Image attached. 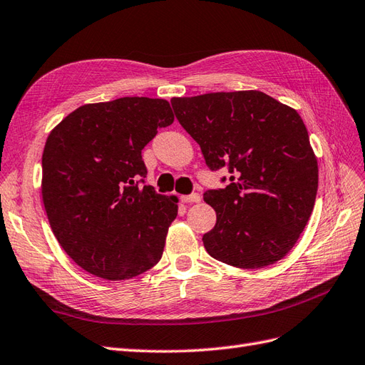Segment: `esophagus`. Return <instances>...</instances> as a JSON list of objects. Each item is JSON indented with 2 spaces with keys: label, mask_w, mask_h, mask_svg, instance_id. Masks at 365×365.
Here are the masks:
<instances>
[{
  "label": "esophagus",
  "mask_w": 365,
  "mask_h": 365,
  "mask_svg": "<svg viewBox=\"0 0 365 365\" xmlns=\"http://www.w3.org/2000/svg\"><path fill=\"white\" fill-rule=\"evenodd\" d=\"M200 194H197V192H192V194H190V195H182V202H185V203H197V202H200Z\"/></svg>",
  "instance_id": "esophagus-1"
}]
</instances>
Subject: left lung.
Listing matches in <instances>:
<instances>
[{
    "label": "left lung",
    "mask_w": 365,
    "mask_h": 365,
    "mask_svg": "<svg viewBox=\"0 0 365 365\" xmlns=\"http://www.w3.org/2000/svg\"><path fill=\"white\" fill-rule=\"evenodd\" d=\"M171 106L207 168L231 174L225 188L203 195L217 212L203 235L207 254L242 269L277 263L304 231L317 199L318 163L303 119L257 90L173 98Z\"/></svg>",
    "instance_id": "left-lung-1"
}]
</instances>
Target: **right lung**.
Listing matches in <instances>:
<instances>
[{
    "mask_svg": "<svg viewBox=\"0 0 365 365\" xmlns=\"http://www.w3.org/2000/svg\"><path fill=\"white\" fill-rule=\"evenodd\" d=\"M174 120L165 99L87 103L48 134L43 202L56 240L91 275L138 277L159 263L177 197L143 185L142 150Z\"/></svg>",
    "mask_w": 365,
    "mask_h": 365,
    "instance_id": "1",
    "label": "right lung"
}]
</instances>
